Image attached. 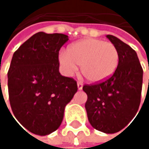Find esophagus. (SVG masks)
<instances>
[{
  "label": "esophagus",
  "mask_w": 149,
  "mask_h": 149,
  "mask_svg": "<svg viewBox=\"0 0 149 149\" xmlns=\"http://www.w3.org/2000/svg\"><path fill=\"white\" fill-rule=\"evenodd\" d=\"M77 89L78 90H82L83 89V83L80 82V81L77 82Z\"/></svg>",
  "instance_id": "esophagus-1"
}]
</instances>
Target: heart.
<instances>
[{
	"label": "heart",
	"mask_w": 149,
	"mask_h": 149,
	"mask_svg": "<svg viewBox=\"0 0 149 149\" xmlns=\"http://www.w3.org/2000/svg\"><path fill=\"white\" fill-rule=\"evenodd\" d=\"M62 71L72 76L82 65V73L91 82L98 83L113 74L118 65L119 53L116 45L97 39H86L69 46L58 57Z\"/></svg>",
	"instance_id": "heart-1"
}]
</instances>
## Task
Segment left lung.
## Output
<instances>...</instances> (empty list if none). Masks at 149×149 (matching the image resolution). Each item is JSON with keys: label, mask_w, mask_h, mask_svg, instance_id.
<instances>
[{"label": "left lung", "mask_w": 149, "mask_h": 149, "mask_svg": "<svg viewBox=\"0 0 149 149\" xmlns=\"http://www.w3.org/2000/svg\"><path fill=\"white\" fill-rule=\"evenodd\" d=\"M119 53L117 68L103 82L84 84L85 109L91 126L113 134L125 128L136 115L141 95L143 70L134 49L113 35L106 36Z\"/></svg>", "instance_id": "8db88e82"}]
</instances>
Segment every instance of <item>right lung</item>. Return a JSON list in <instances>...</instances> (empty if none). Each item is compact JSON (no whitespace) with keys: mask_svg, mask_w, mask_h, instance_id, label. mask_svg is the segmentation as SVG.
<instances>
[{"mask_svg":"<svg viewBox=\"0 0 149 149\" xmlns=\"http://www.w3.org/2000/svg\"><path fill=\"white\" fill-rule=\"evenodd\" d=\"M67 40L63 33L40 32L13 55L8 72L9 102L15 118L33 134L57 130L65 105L77 91V81L58 71V52Z\"/></svg>","mask_w":149,"mask_h":149,"instance_id":"add662e5","label":"right lung"}]
</instances>
